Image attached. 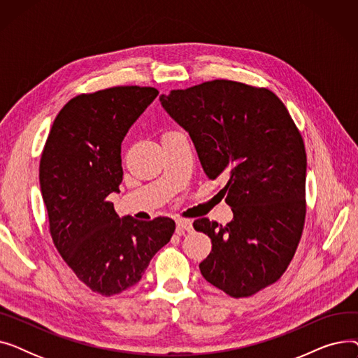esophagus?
Masks as SVG:
<instances>
[{"instance_id":"esophagus-1","label":"esophagus","mask_w":358,"mask_h":358,"mask_svg":"<svg viewBox=\"0 0 358 358\" xmlns=\"http://www.w3.org/2000/svg\"><path fill=\"white\" fill-rule=\"evenodd\" d=\"M177 229L176 232L178 235H184V232H192L193 231V222L192 220H187V219H177Z\"/></svg>"}]
</instances>
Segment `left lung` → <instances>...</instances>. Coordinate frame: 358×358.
<instances>
[{
    "label": "left lung",
    "instance_id": "obj_1",
    "mask_svg": "<svg viewBox=\"0 0 358 358\" xmlns=\"http://www.w3.org/2000/svg\"><path fill=\"white\" fill-rule=\"evenodd\" d=\"M189 135L234 219L222 227L201 217L196 231L212 239L200 273L232 297L277 281L290 264L305 223L306 150L286 106L267 88L215 80L159 97Z\"/></svg>",
    "mask_w": 358,
    "mask_h": 358
}]
</instances>
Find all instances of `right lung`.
I'll list each match as a JSON object with an SVG mask.
<instances>
[{"instance_id": "add662e5", "label": "right lung", "mask_w": 358, "mask_h": 358, "mask_svg": "<svg viewBox=\"0 0 358 358\" xmlns=\"http://www.w3.org/2000/svg\"><path fill=\"white\" fill-rule=\"evenodd\" d=\"M157 96L150 87L77 96L56 116L41 158L55 247L83 283L103 296L135 286L176 231L169 217H119L107 200L120 192L122 142Z\"/></svg>"}]
</instances>
